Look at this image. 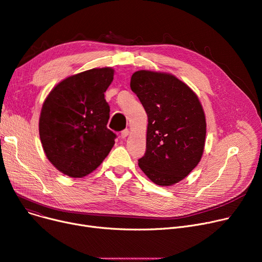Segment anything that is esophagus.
Returning a JSON list of instances; mask_svg holds the SVG:
<instances>
[{"label": "esophagus", "instance_id": "34e87169", "mask_svg": "<svg viewBox=\"0 0 262 262\" xmlns=\"http://www.w3.org/2000/svg\"><path fill=\"white\" fill-rule=\"evenodd\" d=\"M128 134H129V130H128V129L122 130V132H121V138H122V139H125L126 137L128 136Z\"/></svg>", "mask_w": 262, "mask_h": 262}]
</instances>
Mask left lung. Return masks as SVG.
<instances>
[{"label": "left lung", "instance_id": "1", "mask_svg": "<svg viewBox=\"0 0 262 262\" xmlns=\"http://www.w3.org/2000/svg\"><path fill=\"white\" fill-rule=\"evenodd\" d=\"M130 88L148 121L140 169L159 186L181 182L204 152L206 119L198 95L174 75L148 70L135 72Z\"/></svg>", "mask_w": 262, "mask_h": 262}]
</instances>
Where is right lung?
<instances>
[{
  "label": "right lung",
  "instance_id": "obj_1",
  "mask_svg": "<svg viewBox=\"0 0 262 262\" xmlns=\"http://www.w3.org/2000/svg\"><path fill=\"white\" fill-rule=\"evenodd\" d=\"M114 69L98 68L69 76L55 86L41 108L39 135L46 156L70 177L93 172L109 154L116 134L107 128L105 91Z\"/></svg>",
  "mask_w": 262,
  "mask_h": 262
}]
</instances>
